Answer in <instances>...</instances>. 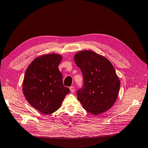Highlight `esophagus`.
<instances>
[{
	"instance_id": "1",
	"label": "esophagus",
	"mask_w": 148,
	"mask_h": 148,
	"mask_svg": "<svg viewBox=\"0 0 148 148\" xmlns=\"http://www.w3.org/2000/svg\"><path fill=\"white\" fill-rule=\"evenodd\" d=\"M70 91L71 92H74V91H75V88H74V86H70Z\"/></svg>"
}]
</instances>
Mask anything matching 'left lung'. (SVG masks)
<instances>
[{
    "instance_id": "1",
    "label": "left lung",
    "mask_w": 148,
    "mask_h": 148,
    "mask_svg": "<svg viewBox=\"0 0 148 148\" xmlns=\"http://www.w3.org/2000/svg\"><path fill=\"white\" fill-rule=\"evenodd\" d=\"M81 69L84 86L77 92L83 108L93 115L110 109L117 99L120 82L111 62L92 51L78 52L74 56Z\"/></svg>"
}]
</instances>
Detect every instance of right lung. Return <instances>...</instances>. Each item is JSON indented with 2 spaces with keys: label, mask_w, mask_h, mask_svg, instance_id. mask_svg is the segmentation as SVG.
<instances>
[{
  "label": "right lung",
  "mask_w": 148,
  "mask_h": 148,
  "mask_svg": "<svg viewBox=\"0 0 148 148\" xmlns=\"http://www.w3.org/2000/svg\"><path fill=\"white\" fill-rule=\"evenodd\" d=\"M62 60L59 53L36 57L26 70L23 95L33 108L48 115L59 109L70 89L64 86L58 66Z\"/></svg>",
  "instance_id": "1"
}]
</instances>
